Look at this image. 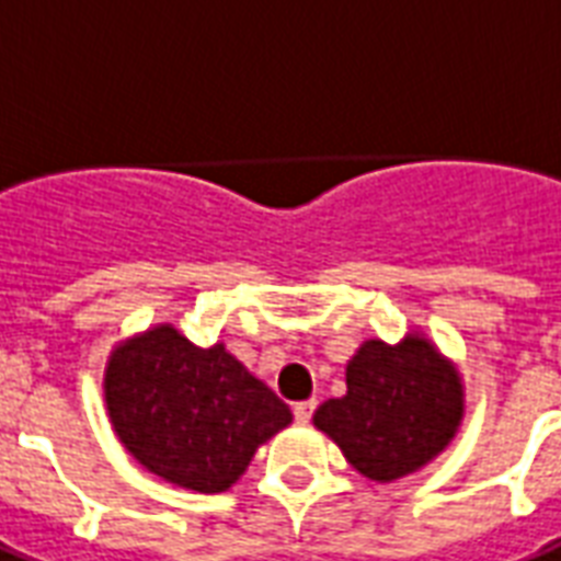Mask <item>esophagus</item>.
Instances as JSON below:
<instances>
[{"mask_svg": "<svg viewBox=\"0 0 561 561\" xmlns=\"http://www.w3.org/2000/svg\"><path fill=\"white\" fill-rule=\"evenodd\" d=\"M312 410H316V401H301V403H295V407H293L295 421H298V424H307V421L312 419Z\"/></svg>", "mask_w": 561, "mask_h": 561, "instance_id": "1", "label": "esophagus"}]
</instances>
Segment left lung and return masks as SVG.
<instances>
[{
    "mask_svg": "<svg viewBox=\"0 0 561 561\" xmlns=\"http://www.w3.org/2000/svg\"><path fill=\"white\" fill-rule=\"evenodd\" d=\"M348 392L316 410L351 466L375 483H392L436 459L466 412L462 377L421 333L398 345L368 340L345 368Z\"/></svg>",
    "mask_w": 561,
    "mask_h": 561,
    "instance_id": "left-lung-1",
    "label": "left lung"
}]
</instances>
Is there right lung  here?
<instances>
[{"instance_id":"obj_1","label":"right lung","mask_w":561,"mask_h":561,"mask_svg":"<svg viewBox=\"0 0 561 561\" xmlns=\"http://www.w3.org/2000/svg\"><path fill=\"white\" fill-rule=\"evenodd\" d=\"M104 403L142 468L202 494L231 489L254 450L293 421L221 342L195 348L172 324L116 345L104 368Z\"/></svg>"}]
</instances>
